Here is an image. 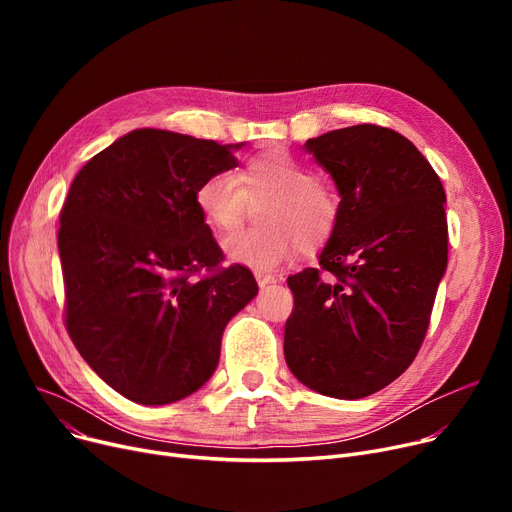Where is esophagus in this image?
I'll return each mask as SVG.
<instances>
[{"mask_svg":"<svg viewBox=\"0 0 512 512\" xmlns=\"http://www.w3.org/2000/svg\"><path fill=\"white\" fill-rule=\"evenodd\" d=\"M255 280H257V284H259L261 288H265V286H272V284H276V282H278V278H276V276H272V274H255Z\"/></svg>","mask_w":512,"mask_h":512,"instance_id":"obj_1","label":"esophagus"}]
</instances>
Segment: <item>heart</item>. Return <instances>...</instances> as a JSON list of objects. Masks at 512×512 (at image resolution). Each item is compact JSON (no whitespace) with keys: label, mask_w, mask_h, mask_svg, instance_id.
<instances>
[{"label":"heart","mask_w":512,"mask_h":512,"mask_svg":"<svg viewBox=\"0 0 512 512\" xmlns=\"http://www.w3.org/2000/svg\"><path fill=\"white\" fill-rule=\"evenodd\" d=\"M261 199H272L261 213L267 228L240 230L222 245L228 259L257 272L276 270L303 247L326 245L338 226L340 199L334 188L288 151L257 153L234 176L209 174L195 191V205L215 232L236 230L249 201Z\"/></svg>","instance_id":"b5f03b06"}]
</instances>
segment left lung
<instances>
[{"label":"left lung","mask_w":512,"mask_h":512,"mask_svg":"<svg viewBox=\"0 0 512 512\" xmlns=\"http://www.w3.org/2000/svg\"><path fill=\"white\" fill-rule=\"evenodd\" d=\"M305 149L334 178L340 218L319 267L288 278L284 357L307 388L355 400L392 384L423 344L448 263L446 193L384 126L332 130Z\"/></svg>","instance_id":"8db88e82"}]
</instances>
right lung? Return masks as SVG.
<instances>
[{"mask_svg":"<svg viewBox=\"0 0 512 512\" xmlns=\"http://www.w3.org/2000/svg\"><path fill=\"white\" fill-rule=\"evenodd\" d=\"M240 147L132 130L87 161L64 201L66 330L99 378L139 405L197 392L226 324L259 290L245 265L220 267L195 205L199 182L236 168Z\"/></svg>","mask_w":512,"mask_h":512,"instance_id":"right-lung-1","label":"right lung"}]
</instances>
